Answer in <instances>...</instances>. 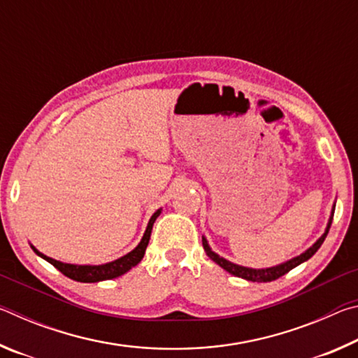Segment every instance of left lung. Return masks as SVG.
I'll return each mask as SVG.
<instances>
[{
	"label": "left lung",
	"mask_w": 358,
	"mask_h": 358,
	"mask_svg": "<svg viewBox=\"0 0 358 358\" xmlns=\"http://www.w3.org/2000/svg\"><path fill=\"white\" fill-rule=\"evenodd\" d=\"M333 211H335V208H333ZM333 211H331V217H333ZM331 217L329 221V226H327V230L325 234L320 237L316 243H314L310 250H306L303 254H300V256H296L294 259L287 260V262H284L281 265H276V266H271V268H262V270H256V268H246V266H241V265H235L232 262H229V260L222 259L217 256V254H215L213 251L210 250V246L207 243V240H205L202 237V245H203V250L205 252H207V256L213 260V262H216L220 266H222L224 270L229 271L230 275L234 276H238V278H243V280H248V281H252V282H270V281H275L278 280V278H281L282 275L289 273L290 270L295 268L296 265H300L305 262V260H308L310 257H313L314 254H316V251L320 248V245L324 243V240L327 237V234H329V229L331 226Z\"/></svg>",
	"instance_id": "1"
}]
</instances>
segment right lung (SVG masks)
<instances>
[{
	"label": "right lung",
	"mask_w": 358,
	"mask_h": 358,
	"mask_svg": "<svg viewBox=\"0 0 358 358\" xmlns=\"http://www.w3.org/2000/svg\"><path fill=\"white\" fill-rule=\"evenodd\" d=\"M161 210H157L156 213L151 216V220L147 226V230H145L143 238L141 243L137 245L136 250H132L129 254L120 257L113 262H108L104 265H72V264H63L59 260H55L52 257H47L44 254L39 252L34 246L33 251L41 256L42 259H45L47 262H50L55 268H58L64 276L71 278L74 281H80V282H98V281H106V280H113V278H118L121 275H124L126 271H129L132 266H136L138 262H141L145 250H147L148 241H150V235H151V229H153V224L156 221V217L159 216Z\"/></svg>",
	"instance_id": "add662e5"
}]
</instances>
